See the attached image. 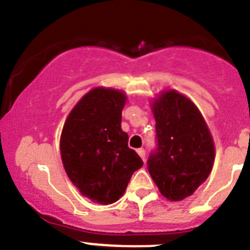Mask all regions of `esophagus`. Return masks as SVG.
Masks as SVG:
<instances>
[{
  "mask_svg": "<svg viewBox=\"0 0 250 250\" xmlns=\"http://www.w3.org/2000/svg\"><path fill=\"white\" fill-rule=\"evenodd\" d=\"M137 153H138V155L142 158V160L146 159V150L143 149V148H140V149H137Z\"/></svg>",
  "mask_w": 250,
  "mask_h": 250,
  "instance_id": "esophagus-1",
  "label": "esophagus"
}]
</instances>
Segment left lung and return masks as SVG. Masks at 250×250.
<instances>
[{"label": "left lung", "mask_w": 250, "mask_h": 250, "mask_svg": "<svg viewBox=\"0 0 250 250\" xmlns=\"http://www.w3.org/2000/svg\"><path fill=\"white\" fill-rule=\"evenodd\" d=\"M152 110L157 148L148 157V171L165 198L182 201L208 179L215 159L212 137L198 108L177 91L163 92Z\"/></svg>", "instance_id": "8db88e82"}]
</instances>
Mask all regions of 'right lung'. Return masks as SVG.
<instances>
[{"label":"right lung","instance_id":"1","mask_svg":"<svg viewBox=\"0 0 250 250\" xmlns=\"http://www.w3.org/2000/svg\"><path fill=\"white\" fill-rule=\"evenodd\" d=\"M125 102L122 91L93 88L76 103L62 131L66 175L83 196L103 206L124 194L132 174L143 165L122 130Z\"/></svg>","mask_w":250,"mask_h":250}]
</instances>
